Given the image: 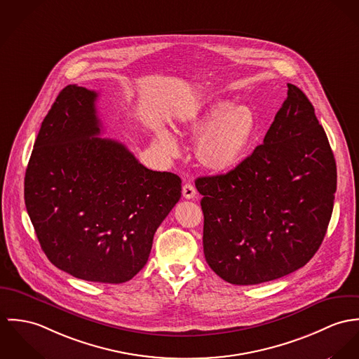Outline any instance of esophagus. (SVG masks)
I'll list each match as a JSON object with an SVG mask.
<instances>
[{"instance_id": "obj_1", "label": "esophagus", "mask_w": 359, "mask_h": 359, "mask_svg": "<svg viewBox=\"0 0 359 359\" xmlns=\"http://www.w3.org/2000/svg\"><path fill=\"white\" fill-rule=\"evenodd\" d=\"M183 197L187 199H193L197 197V190H196V187L193 186V184H190V183H186L184 186H183Z\"/></svg>"}]
</instances>
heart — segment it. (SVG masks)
Listing matches in <instances>:
<instances>
[{"instance_id": "obj_1", "label": "heart", "mask_w": 359, "mask_h": 359, "mask_svg": "<svg viewBox=\"0 0 359 359\" xmlns=\"http://www.w3.org/2000/svg\"><path fill=\"white\" fill-rule=\"evenodd\" d=\"M182 136H197L194 153L199 165L213 173L234 169L250 150L259 129L255 110L224 99L198 104L173 123ZM157 144L169 156L179 154V143L168 130L157 132Z\"/></svg>"}]
</instances>
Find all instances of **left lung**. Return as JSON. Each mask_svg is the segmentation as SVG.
<instances>
[{
	"label": "left lung",
	"instance_id": "1",
	"mask_svg": "<svg viewBox=\"0 0 359 359\" xmlns=\"http://www.w3.org/2000/svg\"><path fill=\"white\" fill-rule=\"evenodd\" d=\"M336 183V161L314 107L287 83L263 143L226 175L196 180L206 263L233 285H257L306 266L326 234Z\"/></svg>",
	"mask_w": 359,
	"mask_h": 359
}]
</instances>
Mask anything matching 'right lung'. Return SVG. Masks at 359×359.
<instances>
[{
    "instance_id": "right-lung-1",
    "label": "right lung",
    "mask_w": 359,
    "mask_h": 359,
    "mask_svg": "<svg viewBox=\"0 0 359 359\" xmlns=\"http://www.w3.org/2000/svg\"><path fill=\"white\" fill-rule=\"evenodd\" d=\"M96 99L77 85L57 95L26 169L25 202L53 266L83 280L122 283L146 266L182 180L99 137Z\"/></svg>"
}]
</instances>
